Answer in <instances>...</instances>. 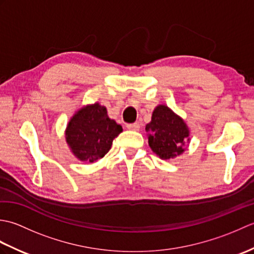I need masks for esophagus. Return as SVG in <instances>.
<instances>
[{
    "label": "esophagus",
    "mask_w": 254,
    "mask_h": 254,
    "mask_svg": "<svg viewBox=\"0 0 254 254\" xmlns=\"http://www.w3.org/2000/svg\"><path fill=\"white\" fill-rule=\"evenodd\" d=\"M127 127L128 128V130H132V131H138V130H139V123L135 122V123L127 124Z\"/></svg>",
    "instance_id": "obj_1"
}]
</instances>
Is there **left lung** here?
Returning <instances> with one entry per match:
<instances>
[{
    "label": "left lung",
    "instance_id": "obj_1",
    "mask_svg": "<svg viewBox=\"0 0 254 254\" xmlns=\"http://www.w3.org/2000/svg\"><path fill=\"white\" fill-rule=\"evenodd\" d=\"M145 130L148 133V144L161 159L174 158L186 149L189 130L180 117L168 107L160 105L153 112L152 121Z\"/></svg>",
    "mask_w": 254,
    "mask_h": 254
}]
</instances>
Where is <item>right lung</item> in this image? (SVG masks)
<instances>
[{"label": "right lung", "mask_w": 254, "mask_h": 254, "mask_svg": "<svg viewBox=\"0 0 254 254\" xmlns=\"http://www.w3.org/2000/svg\"><path fill=\"white\" fill-rule=\"evenodd\" d=\"M122 127L111 120L99 104L84 107L68 122L65 138L73 154L82 161L94 163L104 157Z\"/></svg>", "instance_id": "1"}]
</instances>
